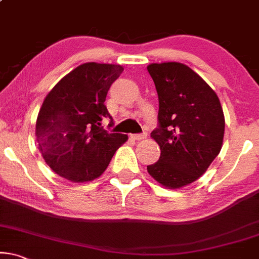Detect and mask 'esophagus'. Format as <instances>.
Listing matches in <instances>:
<instances>
[{"label": "esophagus", "instance_id": "obj_1", "mask_svg": "<svg viewBox=\"0 0 259 259\" xmlns=\"http://www.w3.org/2000/svg\"><path fill=\"white\" fill-rule=\"evenodd\" d=\"M130 137H132L133 140H143V139H146L147 137V134L146 133H143V134H132V135H130Z\"/></svg>", "mask_w": 259, "mask_h": 259}]
</instances>
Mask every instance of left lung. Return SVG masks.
Listing matches in <instances>:
<instances>
[{"instance_id":"8db88e82","label":"left lung","mask_w":259,"mask_h":259,"mask_svg":"<svg viewBox=\"0 0 259 259\" xmlns=\"http://www.w3.org/2000/svg\"><path fill=\"white\" fill-rule=\"evenodd\" d=\"M147 68L158 96V126L151 137L161 149L148 173L164 187H184L198 180L220 153L225 130L222 105L207 82L184 64Z\"/></svg>"}]
</instances>
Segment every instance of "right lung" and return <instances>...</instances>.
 <instances>
[{
    "label": "right lung",
    "mask_w": 259,
    "mask_h": 259,
    "mask_svg": "<svg viewBox=\"0 0 259 259\" xmlns=\"http://www.w3.org/2000/svg\"><path fill=\"white\" fill-rule=\"evenodd\" d=\"M120 65L86 63L61 79L46 96L36 119L39 150L54 173L73 182L101 177L127 135L109 133L112 117L104 104Z\"/></svg>",
    "instance_id": "right-lung-1"
}]
</instances>
